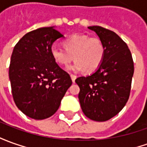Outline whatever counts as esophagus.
I'll return each instance as SVG.
<instances>
[{
  "label": "esophagus",
  "mask_w": 147,
  "mask_h": 147,
  "mask_svg": "<svg viewBox=\"0 0 147 147\" xmlns=\"http://www.w3.org/2000/svg\"><path fill=\"white\" fill-rule=\"evenodd\" d=\"M70 78H71L72 82H75V79L77 78V76L74 75V74H70Z\"/></svg>",
  "instance_id": "obj_1"
}]
</instances>
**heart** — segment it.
<instances>
[{
	"label": "heart",
	"instance_id": "heart-1",
	"mask_svg": "<svg viewBox=\"0 0 147 147\" xmlns=\"http://www.w3.org/2000/svg\"><path fill=\"white\" fill-rule=\"evenodd\" d=\"M64 48L53 45L51 55L57 63L67 66L74 59L76 62L69 70L92 73L98 69L105 57V47L98 37L88 35H73L63 41Z\"/></svg>",
	"mask_w": 147,
	"mask_h": 147
}]
</instances>
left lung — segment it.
Here are the masks:
<instances>
[{
	"label": "left lung",
	"instance_id": "1",
	"mask_svg": "<svg viewBox=\"0 0 147 147\" xmlns=\"http://www.w3.org/2000/svg\"><path fill=\"white\" fill-rule=\"evenodd\" d=\"M102 41L105 57L92 74L79 77L80 105L91 120L105 122L118 114L129 99L134 61L129 48L118 34L101 26H90Z\"/></svg>",
	"mask_w": 147,
	"mask_h": 147
}]
</instances>
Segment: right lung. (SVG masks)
<instances>
[{"mask_svg":"<svg viewBox=\"0 0 147 147\" xmlns=\"http://www.w3.org/2000/svg\"><path fill=\"white\" fill-rule=\"evenodd\" d=\"M62 37L53 26L39 28L14 47L9 70L12 94L18 109L29 118L51 117L72 85L69 74L51 55L53 43Z\"/></svg>","mask_w":147,"mask_h":147,"instance_id":"obj_1","label":"right lung"}]
</instances>
